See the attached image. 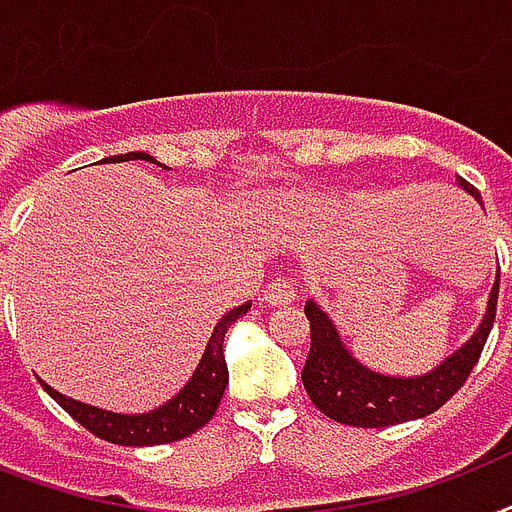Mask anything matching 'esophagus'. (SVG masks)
Returning <instances> with one entry per match:
<instances>
[{"label": "esophagus", "mask_w": 512, "mask_h": 512, "mask_svg": "<svg viewBox=\"0 0 512 512\" xmlns=\"http://www.w3.org/2000/svg\"><path fill=\"white\" fill-rule=\"evenodd\" d=\"M263 297L268 305H287L295 300V284L289 276H276V279L263 289Z\"/></svg>", "instance_id": "esophagus-1"}]
</instances>
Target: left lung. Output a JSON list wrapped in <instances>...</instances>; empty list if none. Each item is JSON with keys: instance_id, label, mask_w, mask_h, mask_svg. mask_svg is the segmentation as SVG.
I'll return each mask as SVG.
<instances>
[{"instance_id": "8db88e82", "label": "left lung", "mask_w": 512, "mask_h": 512, "mask_svg": "<svg viewBox=\"0 0 512 512\" xmlns=\"http://www.w3.org/2000/svg\"><path fill=\"white\" fill-rule=\"evenodd\" d=\"M457 185L481 201V193L465 177H457ZM497 295H500V273L476 335L460 350H454L444 364H438L433 372L422 377H390L358 364L350 356V350L342 345L335 321L321 311V305L308 300L305 316L311 321V350L303 366V385L308 396L327 417L353 428H388L433 414L465 385L468 374L473 372L486 337L494 327Z\"/></svg>"}]
</instances>
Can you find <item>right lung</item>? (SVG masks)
Here are the masks:
<instances>
[{"instance_id":"1","label":"right lung","mask_w":512,"mask_h":512,"mask_svg":"<svg viewBox=\"0 0 512 512\" xmlns=\"http://www.w3.org/2000/svg\"><path fill=\"white\" fill-rule=\"evenodd\" d=\"M132 159H140V162L156 164L154 156L143 154V151H130V154L122 156H108L103 162L116 164V162H132ZM156 167H164V164H156ZM167 170V167H164ZM249 305L244 303L239 308H233L217 321L215 332L209 337L207 350L201 356L196 372L185 388L177 393L175 398H170L167 404H162L154 412L146 414H116L106 412V409H98V406L82 404V401H74V398L63 396L58 390H52L44 380L42 388L50 393V398H55V404H60L71 417H74L82 428H87L92 436L103 438V441H111V444L119 446H156V444H172V441H180V438L191 436L199 428H204L212 414L217 412L220 406V398H223V390L228 385V366H225L223 356V340L225 332L231 327L233 321L241 319L244 313L249 311Z\"/></svg>"}]
</instances>
